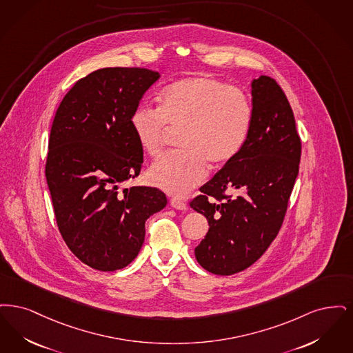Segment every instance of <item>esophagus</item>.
I'll return each instance as SVG.
<instances>
[{
	"instance_id": "esophagus-1",
	"label": "esophagus",
	"mask_w": 353,
	"mask_h": 353,
	"mask_svg": "<svg viewBox=\"0 0 353 353\" xmlns=\"http://www.w3.org/2000/svg\"><path fill=\"white\" fill-rule=\"evenodd\" d=\"M170 204H171L172 208L179 210V211H185L187 210V204L181 199H176V198H172V199L170 200Z\"/></svg>"
}]
</instances>
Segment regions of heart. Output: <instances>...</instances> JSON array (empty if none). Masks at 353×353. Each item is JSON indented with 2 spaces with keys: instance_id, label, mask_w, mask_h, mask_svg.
Returning a JSON list of instances; mask_svg holds the SVG:
<instances>
[{
  "instance_id": "heart-1",
  "label": "heart",
  "mask_w": 353,
  "mask_h": 353,
  "mask_svg": "<svg viewBox=\"0 0 353 353\" xmlns=\"http://www.w3.org/2000/svg\"><path fill=\"white\" fill-rule=\"evenodd\" d=\"M252 117V104L240 88L200 75L165 87L158 108L138 105L130 126L141 149L152 157L163 152L170 129L183 130V152L162 157L149 170L152 184L182 198L205 179L207 161L221 166L243 150Z\"/></svg>"
}]
</instances>
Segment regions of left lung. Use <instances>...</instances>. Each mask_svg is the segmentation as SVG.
Masks as SVG:
<instances>
[{"label":"left lung","mask_w":353,"mask_h":353,"mask_svg":"<svg viewBox=\"0 0 353 353\" xmlns=\"http://www.w3.org/2000/svg\"><path fill=\"white\" fill-rule=\"evenodd\" d=\"M252 109L243 150L190 203L210 225L195 257L217 276L243 272L273 243L299 171L301 138L289 100L274 79L262 75L252 81Z\"/></svg>","instance_id":"8db88e82"}]
</instances>
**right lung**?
<instances>
[{
    "instance_id": "1",
    "label": "right lung",
    "mask_w": 353,
    "mask_h": 353,
    "mask_svg": "<svg viewBox=\"0 0 353 353\" xmlns=\"http://www.w3.org/2000/svg\"><path fill=\"white\" fill-rule=\"evenodd\" d=\"M159 77L139 67L93 71L67 92L52 121L46 179L57 224L70 250L100 272L134 260L145 221L168 204L155 187L120 191L143 163L132 113Z\"/></svg>"
}]
</instances>
